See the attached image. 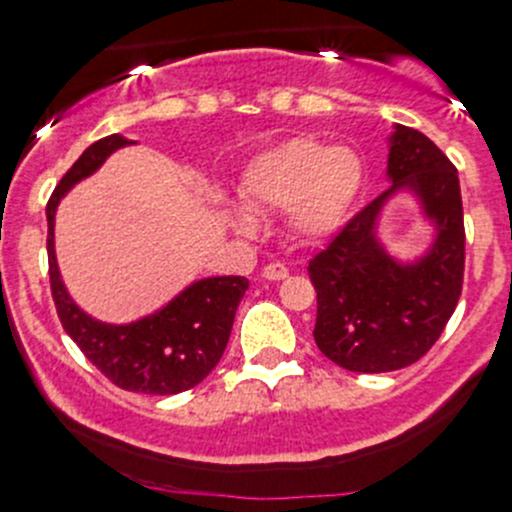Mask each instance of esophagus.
Segmentation results:
<instances>
[{
  "label": "esophagus",
  "instance_id": "esophagus-1",
  "mask_svg": "<svg viewBox=\"0 0 512 512\" xmlns=\"http://www.w3.org/2000/svg\"><path fill=\"white\" fill-rule=\"evenodd\" d=\"M287 275H289V270H287V265H282V262H270V265L262 270V277H265V280H270V282L285 280Z\"/></svg>",
  "mask_w": 512,
  "mask_h": 512
}]
</instances>
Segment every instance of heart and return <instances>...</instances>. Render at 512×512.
I'll return each instance as SVG.
<instances>
[{
    "label": "heart",
    "instance_id": "b5f03b06",
    "mask_svg": "<svg viewBox=\"0 0 512 512\" xmlns=\"http://www.w3.org/2000/svg\"><path fill=\"white\" fill-rule=\"evenodd\" d=\"M361 185L364 163L352 148L292 138L247 165L240 198L255 210H287L294 235L319 242L344 225ZM232 223L240 230H252V218L245 210H232Z\"/></svg>",
    "mask_w": 512,
    "mask_h": 512
}]
</instances>
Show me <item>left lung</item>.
<instances>
[{"label": "left lung", "instance_id": "left-lung-1", "mask_svg": "<svg viewBox=\"0 0 512 512\" xmlns=\"http://www.w3.org/2000/svg\"><path fill=\"white\" fill-rule=\"evenodd\" d=\"M386 173L391 188L359 210L307 267L317 289L314 342L334 364L359 374L421 359L456 309L466 267L456 165L421 131L396 126ZM401 187L415 190L437 225L432 250L409 266L396 263L375 237L380 208Z\"/></svg>", "mask_w": 512, "mask_h": 512}]
</instances>
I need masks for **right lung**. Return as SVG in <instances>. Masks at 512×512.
<instances>
[{
    "label": "right lung",
    "instance_id": "1",
    "mask_svg": "<svg viewBox=\"0 0 512 512\" xmlns=\"http://www.w3.org/2000/svg\"><path fill=\"white\" fill-rule=\"evenodd\" d=\"M123 136L101 138L91 143L79 160L61 178L46 203V252H49V282L56 314L76 347L118 389L138 394L170 396L198 386L223 356L235 322L237 304L250 287L245 277H208L193 282L173 302L151 317L131 324H103L76 307L61 282L54 255L56 205L79 180L94 170L118 148L128 146Z\"/></svg>",
    "mask_w": 512,
    "mask_h": 512
}]
</instances>
